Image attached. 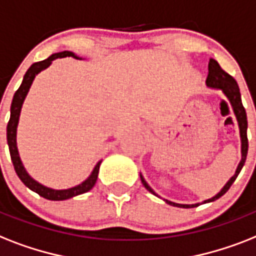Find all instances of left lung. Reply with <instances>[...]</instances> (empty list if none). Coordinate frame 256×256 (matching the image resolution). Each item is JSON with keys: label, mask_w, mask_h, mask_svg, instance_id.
<instances>
[{"label": "left lung", "mask_w": 256, "mask_h": 256, "mask_svg": "<svg viewBox=\"0 0 256 256\" xmlns=\"http://www.w3.org/2000/svg\"><path fill=\"white\" fill-rule=\"evenodd\" d=\"M208 70H209V74H208L206 78V85L209 88L213 89H220L222 90V93L226 96V98L229 100L230 104H232V112L236 114V121H238V126H240V143H242V147H240V152H242V159H240V164H238V167H236V171L234 174V176H232L229 182H226L225 186L220 190V192L216 194L214 197H212L209 200H205L202 204L206 202H212V201L218 200L220 197L224 196L229 188L232 186V184L236 182V176L240 175V170L244 166V162H246V156H247V150H248V140H247V114L246 110L243 108L242 105V100H240V86L236 84V81L230 76L229 74H226L225 70H222L220 67V64L216 62L214 59L209 60V66H208ZM140 180H142V184L144 186V188L151 192L152 194L158 196L156 193L154 192V189L147 184V182L144 180L142 175H140ZM168 205H172V206H178V208H196L200 205L198 204H192V205H188V204H176L172 202V201L164 200Z\"/></svg>", "instance_id": "left-lung-1"}]
</instances>
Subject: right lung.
<instances>
[{
    "label": "right lung",
    "instance_id": "obj_1",
    "mask_svg": "<svg viewBox=\"0 0 256 256\" xmlns=\"http://www.w3.org/2000/svg\"><path fill=\"white\" fill-rule=\"evenodd\" d=\"M67 56H72L74 59H81V58L74 55V52H70V51H63V52L54 54V55H51L46 60H42V62H38V63H34L28 70H27V72L24 76V80H22V84H20V86L18 88V90L14 93L13 101H12V106H10V120L9 124H8V128H6V138H8V146H9L10 158H12L14 170H16L18 178H20V182H24L27 188H30L31 190H34L35 193H38L39 196L52 201L68 200V198H72V197L78 196V194H82V193L90 190V189L94 186L96 182H97L100 164H101V160H100L98 163L96 164V167L93 168L92 174L89 175V178H86L85 182H81V184H78V186L68 189H52L47 188V186L39 184L38 182H35L34 178L27 174L26 170H24V164L20 162L18 148H16V126H18V121H20V109H22L24 98H26L27 93H28V89H30L31 84H32V81H34L35 76H36L40 70L50 67V64L52 63V60L58 59V58H67Z\"/></svg>",
    "mask_w": 256,
    "mask_h": 256
}]
</instances>
